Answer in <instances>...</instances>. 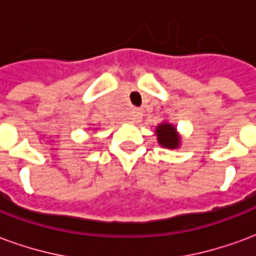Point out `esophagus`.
<instances>
[{
  "instance_id": "esophagus-1",
  "label": "esophagus",
  "mask_w": 256,
  "mask_h": 256,
  "mask_svg": "<svg viewBox=\"0 0 256 256\" xmlns=\"http://www.w3.org/2000/svg\"><path fill=\"white\" fill-rule=\"evenodd\" d=\"M130 119H132V122H138L140 119H141V112L138 110H136V111L132 112V115H130Z\"/></svg>"
}]
</instances>
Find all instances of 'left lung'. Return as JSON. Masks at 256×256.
<instances>
[{
    "label": "left lung",
    "instance_id": "obj_1",
    "mask_svg": "<svg viewBox=\"0 0 256 256\" xmlns=\"http://www.w3.org/2000/svg\"><path fill=\"white\" fill-rule=\"evenodd\" d=\"M156 136H158V142L163 146V148H178L181 138H180V134L177 133V128H174L172 124L167 122L160 123L158 128H156Z\"/></svg>",
    "mask_w": 256,
    "mask_h": 256
}]
</instances>
